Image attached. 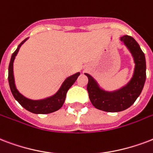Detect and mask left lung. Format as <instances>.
Here are the masks:
<instances>
[{"instance_id": "1", "label": "left lung", "mask_w": 153, "mask_h": 153, "mask_svg": "<svg viewBox=\"0 0 153 153\" xmlns=\"http://www.w3.org/2000/svg\"><path fill=\"white\" fill-rule=\"evenodd\" d=\"M120 40L128 48L135 62V70L131 81L115 91H105L93 76L85 73L89 79L87 90L90 102L94 107L106 112H119L129 108L140 96L146 80L145 56L138 42L131 36L124 35Z\"/></svg>"}]
</instances>
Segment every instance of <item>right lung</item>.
Here are the masks:
<instances>
[{
  "mask_svg": "<svg viewBox=\"0 0 153 153\" xmlns=\"http://www.w3.org/2000/svg\"><path fill=\"white\" fill-rule=\"evenodd\" d=\"M28 39V38H27ZM27 39L23 40L18 45L17 50L13 53L10 59V65H9V84H10V90L12 92L13 96L14 97L19 104L26 110L34 114H50L55 111H58L59 109L62 107L64 104L65 98H66V94L68 90L70 89V87L74 84L76 79L80 75V72H76L73 75L70 76L63 82L62 85L58 91L56 92L53 96L47 97L44 99L41 100H31L29 99L27 97H24L23 95L19 93L15 85V81H14V76H13V61L15 59V56H17L18 51L20 49L21 46L26 42Z\"/></svg>",
  "mask_w": 153,
  "mask_h": 153,
  "instance_id": "1",
  "label": "right lung"
}]
</instances>
